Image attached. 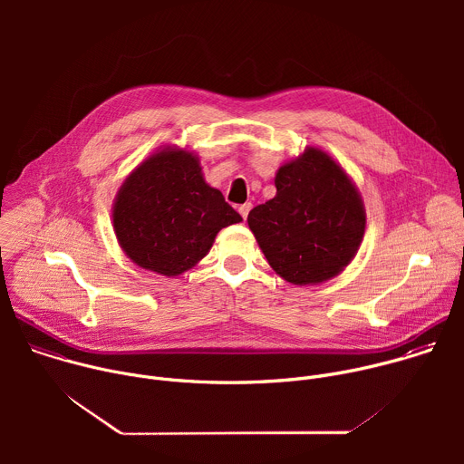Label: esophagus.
Segmentation results:
<instances>
[{
  "mask_svg": "<svg viewBox=\"0 0 464 464\" xmlns=\"http://www.w3.org/2000/svg\"><path fill=\"white\" fill-rule=\"evenodd\" d=\"M249 211H251V204L247 202V204H242L240 208H238V213H240V217L246 220L247 218V215H249Z\"/></svg>",
  "mask_w": 464,
  "mask_h": 464,
  "instance_id": "obj_1",
  "label": "esophagus"
}]
</instances>
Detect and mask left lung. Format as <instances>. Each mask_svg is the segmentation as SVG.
Instances as JSON below:
<instances>
[{"mask_svg":"<svg viewBox=\"0 0 464 464\" xmlns=\"http://www.w3.org/2000/svg\"><path fill=\"white\" fill-rule=\"evenodd\" d=\"M276 187L272 200L247 215L270 266L299 286L340 276L365 233V208L354 181L333 156L306 147L279 167Z\"/></svg>","mask_w":464,"mask_h":464,"instance_id":"8db88e82","label":"left lung"}]
</instances>
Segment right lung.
<instances>
[{"label": "right lung", "instance_id": "right-lung-1", "mask_svg": "<svg viewBox=\"0 0 464 464\" xmlns=\"http://www.w3.org/2000/svg\"><path fill=\"white\" fill-rule=\"evenodd\" d=\"M113 231L140 268L178 277L211 249L218 231L242 217L211 187L200 160L165 147L128 174L111 208Z\"/></svg>", "mask_w": 464, "mask_h": 464}]
</instances>
